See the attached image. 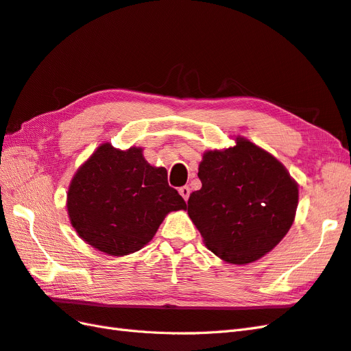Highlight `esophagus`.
<instances>
[{
    "label": "esophagus",
    "mask_w": 351,
    "mask_h": 351,
    "mask_svg": "<svg viewBox=\"0 0 351 351\" xmlns=\"http://www.w3.org/2000/svg\"><path fill=\"white\" fill-rule=\"evenodd\" d=\"M178 192H180V195L183 196V199H184V201L189 199V195H191L189 186H183V187H180V189H178Z\"/></svg>",
    "instance_id": "obj_1"
}]
</instances>
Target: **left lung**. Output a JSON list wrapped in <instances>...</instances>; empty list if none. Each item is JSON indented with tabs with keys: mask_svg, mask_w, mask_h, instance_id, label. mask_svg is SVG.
Masks as SVG:
<instances>
[{
	"mask_svg": "<svg viewBox=\"0 0 351 351\" xmlns=\"http://www.w3.org/2000/svg\"><path fill=\"white\" fill-rule=\"evenodd\" d=\"M202 183L187 215L220 259L245 265L283 240L295 220L298 184L271 153L237 136L235 146L204 153Z\"/></svg>",
	"mask_w": 351,
	"mask_h": 351,
	"instance_id": "8db88e82",
	"label": "left lung"
}]
</instances>
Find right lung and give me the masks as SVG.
Listing matches in <instances>:
<instances>
[{
	"mask_svg": "<svg viewBox=\"0 0 351 351\" xmlns=\"http://www.w3.org/2000/svg\"><path fill=\"white\" fill-rule=\"evenodd\" d=\"M66 210L83 241L125 256L143 249L168 213L186 210V202L169 187L167 169L152 167L143 149L104 143L74 174Z\"/></svg>",
	"mask_w": 351,
	"mask_h": 351,
	"instance_id": "1",
	"label": "right lung"
}]
</instances>
